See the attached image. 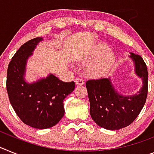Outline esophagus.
Returning a JSON list of instances; mask_svg holds the SVG:
<instances>
[{"label":"esophagus","instance_id":"1","mask_svg":"<svg viewBox=\"0 0 154 154\" xmlns=\"http://www.w3.org/2000/svg\"><path fill=\"white\" fill-rule=\"evenodd\" d=\"M75 83L77 85H83L85 84V80L82 77H77L75 79Z\"/></svg>","mask_w":154,"mask_h":154}]
</instances>
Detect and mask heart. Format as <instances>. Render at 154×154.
Wrapping results in <instances>:
<instances>
[{
  "instance_id": "1",
  "label": "heart",
  "mask_w": 154,
  "mask_h": 154,
  "mask_svg": "<svg viewBox=\"0 0 154 154\" xmlns=\"http://www.w3.org/2000/svg\"><path fill=\"white\" fill-rule=\"evenodd\" d=\"M115 55L105 44H99L83 57L88 64L87 73L93 78H101L108 74L115 62Z\"/></svg>"
}]
</instances>
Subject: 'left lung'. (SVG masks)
<instances>
[{"instance_id": "left-lung-1", "label": "left lung", "mask_w": 154, "mask_h": 154, "mask_svg": "<svg viewBox=\"0 0 154 154\" xmlns=\"http://www.w3.org/2000/svg\"><path fill=\"white\" fill-rule=\"evenodd\" d=\"M135 73L143 80L137 94L125 96L119 94L109 78L88 80L86 82L90 102V114L97 125L108 130H118L131 125L145 105L148 92V71L139 55L131 53Z\"/></svg>"}]
</instances>
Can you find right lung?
<instances>
[{"label":"right lung","mask_w":154,"mask_h":154,"mask_svg":"<svg viewBox=\"0 0 154 154\" xmlns=\"http://www.w3.org/2000/svg\"><path fill=\"white\" fill-rule=\"evenodd\" d=\"M42 40L36 37L19 48L8 64L6 83L9 101L18 117L24 124L38 129L59 123L65 113L63 100L75 88L73 81L63 82L52 74L34 83L26 82L27 59Z\"/></svg>","instance_id":"add662e5"}]
</instances>
